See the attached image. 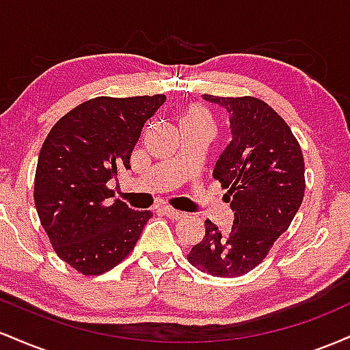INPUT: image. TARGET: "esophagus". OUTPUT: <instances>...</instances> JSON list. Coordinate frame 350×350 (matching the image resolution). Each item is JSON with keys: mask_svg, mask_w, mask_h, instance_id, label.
<instances>
[{"mask_svg": "<svg viewBox=\"0 0 350 350\" xmlns=\"http://www.w3.org/2000/svg\"><path fill=\"white\" fill-rule=\"evenodd\" d=\"M161 211H163L164 215L170 217V219H172V220H179V219H183V217H184V212L176 211V208H172V207H170V206L161 207Z\"/></svg>", "mask_w": 350, "mask_h": 350, "instance_id": "obj_1", "label": "esophagus"}]
</instances>
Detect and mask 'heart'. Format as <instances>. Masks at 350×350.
<instances>
[{
  "label": "heart",
  "instance_id": "1",
  "mask_svg": "<svg viewBox=\"0 0 350 350\" xmlns=\"http://www.w3.org/2000/svg\"><path fill=\"white\" fill-rule=\"evenodd\" d=\"M179 126H202L212 130L214 128V118H212L211 110L202 103H189L180 111Z\"/></svg>",
  "mask_w": 350,
  "mask_h": 350
}]
</instances>
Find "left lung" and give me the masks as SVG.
Here are the masks:
<instances>
[{
  "label": "left lung",
  "mask_w": 350,
  "mask_h": 350,
  "mask_svg": "<svg viewBox=\"0 0 350 350\" xmlns=\"http://www.w3.org/2000/svg\"><path fill=\"white\" fill-rule=\"evenodd\" d=\"M230 116L232 142L215 163L214 179L227 189L224 199L234 211V224L219 230L206 220V235L187 260L220 278L248 273L288 230L304 198V159L286 122L255 97L204 95Z\"/></svg>",
  "instance_id": "1"
}]
</instances>
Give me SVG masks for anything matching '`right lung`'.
I'll return each instance as SVG.
<instances>
[{
	"label": "right lung",
	"mask_w": 350,
	"mask_h": 350,
	"mask_svg": "<svg viewBox=\"0 0 350 350\" xmlns=\"http://www.w3.org/2000/svg\"><path fill=\"white\" fill-rule=\"evenodd\" d=\"M166 95L97 97L52 126L39 152L34 204L60 260L82 275H102L133 250L151 211H133L107 183L130 170L144 123Z\"/></svg>",
	"instance_id": "add662e5"
}]
</instances>
